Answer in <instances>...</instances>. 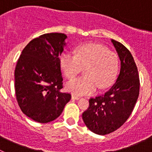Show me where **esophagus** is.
Returning <instances> with one entry per match:
<instances>
[{
	"label": "esophagus",
	"mask_w": 152,
	"mask_h": 152,
	"mask_svg": "<svg viewBox=\"0 0 152 152\" xmlns=\"http://www.w3.org/2000/svg\"><path fill=\"white\" fill-rule=\"evenodd\" d=\"M71 99H73V100H79V99H80V98L78 97V96H74V95H72Z\"/></svg>",
	"instance_id": "esophagus-1"
}]
</instances>
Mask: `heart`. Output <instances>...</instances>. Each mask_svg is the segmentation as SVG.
<instances>
[{
  "label": "heart",
  "mask_w": 152,
  "mask_h": 152,
  "mask_svg": "<svg viewBox=\"0 0 152 152\" xmlns=\"http://www.w3.org/2000/svg\"><path fill=\"white\" fill-rule=\"evenodd\" d=\"M59 65L69 79L76 77L84 67V76L70 81L66 90L77 96L91 94L99 89L113 85L118 70L117 54L99 44H84L76 48V55L62 53Z\"/></svg>",
  "instance_id": "obj_1"
}]
</instances>
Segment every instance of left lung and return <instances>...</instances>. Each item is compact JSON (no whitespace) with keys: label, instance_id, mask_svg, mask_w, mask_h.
I'll return each instance as SVG.
<instances>
[{"label":"left lung","instance_id":"obj_1","mask_svg":"<svg viewBox=\"0 0 152 152\" xmlns=\"http://www.w3.org/2000/svg\"><path fill=\"white\" fill-rule=\"evenodd\" d=\"M121 61L115 83L102 96L89 100L88 109L82 114L86 126L100 135L120 128L131 115L140 90L138 71L133 56L123 44L111 39Z\"/></svg>","mask_w":152,"mask_h":152}]
</instances>
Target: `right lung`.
Here are the masks:
<instances>
[{
	"instance_id": "right-lung-1",
	"label": "right lung",
	"mask_w": 152,
	"mask_h": 152,
	"mask_svg": "<svg viewBox=\"0 0 152 152\" xmlns=\"http://www.w3.org/2000/svg\"><path fill=\"white\" fill-rule=\"evenodd\" d=\"M62 33L45 34L32 39L21 53L15 70L16 99L23 113L34 121L57 118L71 99L62 93L59 58L66 45Z\"/></svg>"
}]
</instances>
